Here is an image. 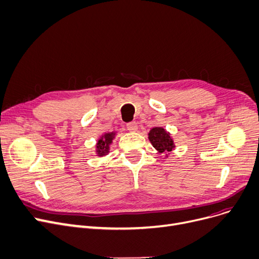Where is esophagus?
<instances>
[{"label":"esophagus","mask_w":259,"mask_h":259,"mask_svg":"<svg viewBox=\"0 0 259 259\" xmlns=\"http://www.w3.org/2000/svg\"><path fill=\"white\" fill-rule=\"evenodd\" d=\"M126 127L130 132H136L137 128H138V124L136 121H132V122H128L126 124Z\"/></svg>","instance_id":"1"}]
</instances>
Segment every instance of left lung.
<instances>
[{
    "label": "left lung",
    "instance_id": "left-lung-1",
    "mask_svg": "<svg viewBox=\"0 0 259 259\" xmlns=\"http://www.w3.org/2000/svg\"><path fill=\"white\" fill-rule=\"evenodd\" d=\"M149 139L159 153L171 152L175 145L169 134L162 127H154L149 134Z\"/></svg>",
    "mask_w": 259,
    "mask_h": 259
}]
</instances>
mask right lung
I'll return each instance as SVG.
<instances>
[{
	"label": "right lung",
	"mask_w": 259,
	"mask_h": 259,
	"mask_svg": "<svg viewBox=\"0 0 259 259\" xmlns=\"http://www.w3.org/2000/svg\"><path fill=\"white\" fill-rule=\"evenodd\" d=\"M114 136H115V133H108V134H105L104 136H102L99 139V141H98V143H97V153L99 154V156H103L106 153H108L109 144L112 143Z\"/></svg>",
	"instance_id": "obj_1"
}]
</instances>
